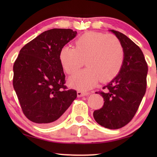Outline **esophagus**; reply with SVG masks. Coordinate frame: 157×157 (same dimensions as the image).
Listing matches in <instances>:
<instances>
[{"label": "esophagus", "mask_w": 157, "mask_h": 157, "mask_svg": "<svg viewBox=\"0 0 157 157\" xmlns=\"http://www.w3.org/2000/svg\"><path fill=\"white\" fill-rule=\"evenodd\" d=\"M77 94H78V97H82V96H84V95H89V93L87 91H78Z\"/></svg>", "instance_id": "obj_1"}]
</instances>
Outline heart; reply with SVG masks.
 I'll return each mask as SVG.
<instances>
[{"label":"heart","mask_w":157,"mask_h":157,"mask_svg":"<svg viewBox=\"0 0 157 157\" xmlns=\"http://www.w3.org/2000/svg\"><path fill=\"white\" fill-rule=\"evenodd\" d=\"M59 57L68 75L75 73L85 60L87 67L69 79L71 86L85 90L99 80L109 82L118 75L123 63L124 50L120 40L113 34L90 31L77 39L75 48L63 46Z\"/></svg>","instance_id":"b5f03b06"}]
</instances>
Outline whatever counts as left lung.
Returning a JSON list of instances; mask_svg holds the SVG:
<instances>
[{"label":"left lung","instance_id":"8db88e82","mask_svg":"<svg viewBox=\"0 0 157 157\" xmlns=\"http://www.w3.org/2000/svg\"><path fill=\"white\" fill-rule=\"evenodd\" d=\"M120 40L124 50V61L118 75L104 91L95 92L104 99V105L94 112L95 121L111 129H120L132 120L147 88V63L142 50L124 34L111 30Z\"/></svg>","mask_w":157,"mask_h":157}]
</instances>
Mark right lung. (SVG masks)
<instances>
[{
    "label": "right lung",
    "instance_id": "right-lung-1",
    "mask_svg": "<svg viewBox=\"0 0 157 157\" xmlns=\"http://www.w3.org/2000/svg\"><path fill=\"white\" fill-rule=\"evenodd\" d=\"M71 29L44 32L21 49L14 62L13 86L26 118L43 126L59 123L77 98L68 89L59 61L63 46L76 36Z\"/></svg>",
    "mask_w": 157,
    "mask_h": 157
}]
</instances>
